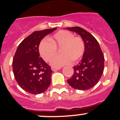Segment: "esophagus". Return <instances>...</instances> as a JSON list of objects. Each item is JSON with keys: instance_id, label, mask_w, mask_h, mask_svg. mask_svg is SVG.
<instances>
[{"instance_id": "1", "label": "esophagus", "mask_w": 120, "mask_h": 120, "mask_svg": "<svg viewBox=\"0 0 120 120\" xmlns=\"http://www.w3.org/2000/svg\"><path fill=\"white\" fill-rule=\"evenodd\" d=\"M51 70H52V71H56L57 70H60V68H54V67H52V68H51Z\"/></svg>"}]
</instances>
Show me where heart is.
I'll list each match as a JSON object with an SVG mask.
<instances>
[{"label": "heart", "mask_w": 120, "mask_h": 120, "mask_svg": "<svg viewBox=\"0 0 120 120\" xmlns=\"http://www.w3.org/2000/svg\"><path fill=\"white\" fill-rule=\"evenodd\" d=\"M60 48L61 56L53 59L57 53V49ZM85 50L83 40L79 37H74L73 34L66 30L57 32L49 40H42L39 45V52L42 59L46 62L52 59L51 64L56 68L70 64L72 61H78L82 57Z\"/></svg>", "instance_id": "b5f03b06"}]
</instances>
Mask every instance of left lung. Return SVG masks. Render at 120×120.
I'll list each match as a JSON object with an SVG mask.
<instances>
[{
    "label": "left lung",
    "instance_id": "1",
    "mask_svg": "<svg viewBox=\"0 0 120 120\" xmlns=\"http://www.w3.org/2000/svg\"><path fill=\"white\" fill-rule=\"evenodd\" d=\"M69 30L77 32L85 44V50L81 61L74 66L72 77L68 83L74 89L87 90L99 82L104 69V56L99 44L91 34L79 27H68Z\"/></svg>",
    "mask_w": 120,
    "mask_h": 120
}]
</instances>
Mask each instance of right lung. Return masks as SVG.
Instances as JSON below:
<instances>
[{"label": "right lung", "mask_w": 120, "mask_h": 120, "mask_svg": "<svg viewBox=\"0 0 120 120\" xmlns=\"http://www.w3.org/2000/svg\"><path fill=\"white\" fill-rule=\"evenodd\" d=\"M56 28L35 31L18 45L12 63L14 76L19 86L31 94L43 93L51 83L52 71L40 57L39 45L44 37Z\"/></svg>", "instance_id": "obj_1"}]
</instances>
